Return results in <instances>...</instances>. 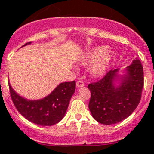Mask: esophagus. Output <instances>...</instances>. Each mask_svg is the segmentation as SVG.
Listing matches in <instances>:
<instances>
[{"label":"esophagus","mask_w":154,"mask_h":154,"mask_svg":"<svg viewBox=\"0 0 154 154\" xmlns=\"http://www.w3.org/2000/svg\"><path fill=\"white\" fill-rule=\"evenodd\" d=\"M84 85H85V83L83 81L79 80V81H77V86L78 87V88H80V87H83Z\"/></svg>","instance_id":"34e87169"}]
</instances>
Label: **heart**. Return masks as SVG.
I'll return each instance as SVG.
<instances>
[{"label": "heart", "instance_id": "obj_1", "mask_svg": "<svg viewBox=\"0 0 154 154\" xmlns=\"http://www.w3.org/2000/svg\"><path fill=\"white\" fill-rule=\"evenodd\" d=\"M112 53L108 52V48L105 46L95 47L82 58V63L86 65H93L92 73L95 76L104 74L112 60Z\"/></svg>", "mask_w": 154, "mask_h": 154}]
</instances>
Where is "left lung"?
Here are the masks:
<instances>
[{
  "mask_svg": "<svg viewBox=\"0 0 154 154\" xmlns=\"http://www.w3.org/2000/svg\"><path fill=\"white\" fill-rule=\"evenodd\" d=\"M128 74L118 88L112 85L117 69L109 70L101 79L91 82L89 108L92 116L103 125H112L129 117L137 107L144 85L143 66L140 60H134L127 67Z\"/></svg>",
  "mask_w": 154,
  "mask_h": 154,
  "instance_id": "left-lung-1",
  "label": "left lung"
}]
</instances>
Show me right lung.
Listing matches in <instances>:
<instances>
[{
    "mask_svg": "<svg viewBox=\"0 0 154 154\" xmlns=\"http://www.w3.org/2000/svg\"><path fill=\"white\" fill-rule=\"evenodd\" d=\"M30 43L28 42L24 45ZM8 88L12 101L23 117L35 124L49 126L57 124L65 116L71 97L75 92L76 82L61 83L49 96L39 101H28L16 94L10 85Z\"/></svg>",
    "mask_w": 154,
    "mask_h": 154,
    "instance_id": "add662e5",
    "label": "right lung"
}]
</instances>
